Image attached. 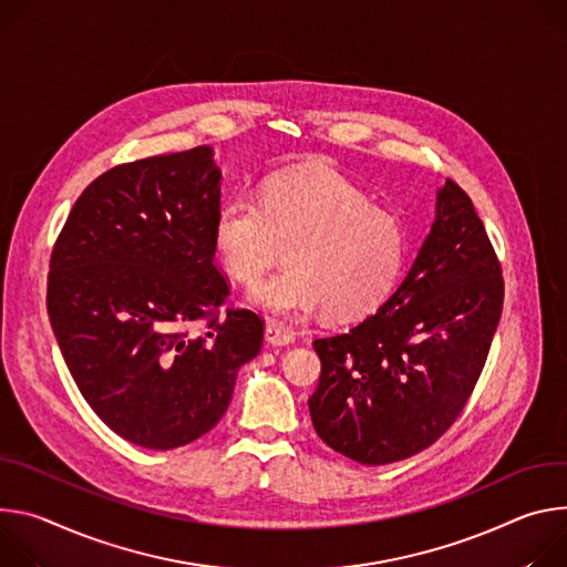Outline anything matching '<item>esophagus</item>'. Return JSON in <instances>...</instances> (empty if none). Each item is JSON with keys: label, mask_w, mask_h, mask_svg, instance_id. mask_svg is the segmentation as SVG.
Here are the masks:
<instances>
[{"label": "esophagus", "mask_w": 567, "mask_h": 567, "mask_svg": "<svg viewBox=\"0 0 567 567\" xmlns=\"http://www.w3.org/2000/svg\"><path fill=\"white\" fill-rule=\"evenodd\" d=\"M266 340L272 344V347H286V344H292L295 342V331L286 324H277V322H270L266 327Z\"/></svg>", "instance_id": "obj_1"}]
</instances>
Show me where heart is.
I'll use <instances>...</instances> for the list:
<instances>
[{"mask_svg":"<svg viewBox=\"0 0 567 567\" xmlns=\"http://www.w3.org/2000/svg\"><path fill=\"white\" fill-rule=\"evenodd\" d=\"M214 249L231 279L257 284L288 245V268L249 292L272 316L318 310L360 320L394 290L408 257L403 220L338 171L308 164L270 175L261 198L238 194L220 205Z\"/></svg>","mask_w":567,"mask_h":567,"instance_id":"obj_1","label":"heart"}]
</instances>
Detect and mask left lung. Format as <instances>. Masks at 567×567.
Segmentation results:
<instances>
[{"label": "left lung", "mask_w": 567, "mask_h": 567, "mask_svg": "<svg viewBox=\"0 0 567 567\" xmlns=\"http://www.w3.org/2000/svg\"><path fill=\"white\" fill-rule=\"evenodd\" d=\"M505 281L471 198L453 179L388 301L347 333L320 338L312 427L340 455L383 466L408 460L462 414L502 316Z\"/></svg>", "instance_id": "left-lung-1"}]
</instances>
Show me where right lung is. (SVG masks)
Masks as SVG:
<instances>
[{
	"instance_id": "right-lung-1",
	"label": "right lung",
	"mask_w": 567,
	"mask_h": 567,
	"mask_svg": "<svg viewBox=\"0 0 567 567\" xmlns=\"http://www.w3.org/2000/svg\"><path fill=\"white\" fill-rule=\"evenodd\" d=\"M220 168L209 146L118 164L68 216L53 251L47 310L83 399L125 442L171 451L227 412L264 322L220 306L214 264ZM206 320V333L193 329Z\"/></svg>"
}]
</instances>
